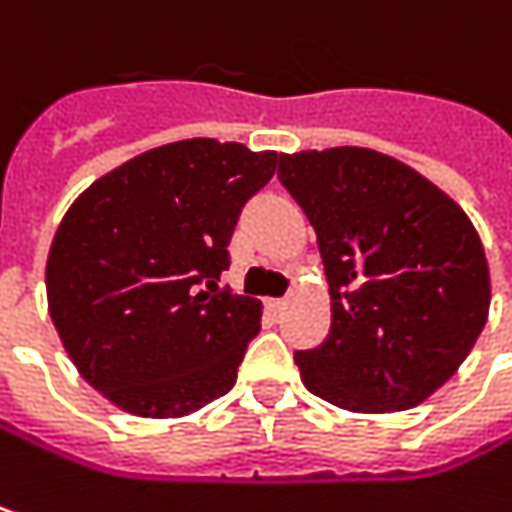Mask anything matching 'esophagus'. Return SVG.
I'll return each instance as SVG.
<instances>
[{
	"label": "esophagus",
	"mask_w": 512,
	"mask_h": 512,
	"mask_svg": "<svg viewBox=\"0 0 512 512\" xmlns=\"http://www.w3.org/2000/svg\"><path fill=\"white\" fill-rule=\"evenodd\" d=\"M285 306H288V300H268V309L276 311V314H279V311H285Z\"/></svg>",
	"instance_id": "1"
}]
</instances>
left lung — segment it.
Listing matches in <instances>:
<instances>
[{
	"mask_svg": "<svg viewBox=\"0 0 512 512\" xmlns=\"http://www.w3.org/2000/svg\"><path fill=\"white\" fill-rule=\"evenodd\" d=\"M332 294V329L297 352L314 396L352 414L425 402L475 347L490 314V265L469 215L411 165L370 148L279 157Z\"/></svg>",
	"mask_w": 512,
	"mask_h": 512,
	"instance_id": "left-lung-1",
	"label": "left lung"
}]
</instances>
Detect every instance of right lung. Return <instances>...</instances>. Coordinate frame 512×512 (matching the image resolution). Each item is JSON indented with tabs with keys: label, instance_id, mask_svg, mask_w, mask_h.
<instances>
[{
	"label": "right lung",
	"instance_id": "right-lung-1",
	"mask_svg": "<svg viewBox=\"0 0 512 512\" xmlns=\"http://www.w3.org/2000/svg\"><path fill=\"white\" fill-rule=\"evenodd\" d=\"M276 163V151L183 139L98 177L63 215L49 314L78 373L116 408L186 417L236 384L262 303L218 279L241 206Z\"/></svg>",
	"mask_w": 512,
	"mask_h": 512
}]
</instances>
